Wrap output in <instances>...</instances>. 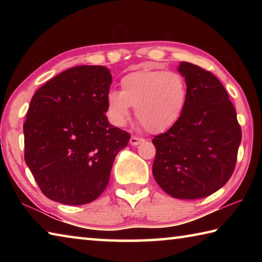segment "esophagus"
Wrapping results in <instances>:
<instances>
[{
  "instance_id": "34e87169",
  "label": "esophagus",
  "mask_w": 262,
  "mask_h": 262,
  "mask_svg": "<svg viewBox=\"0 0 262 262\" xmlns=\"http://www.w3.org/2000/svg\"><path fill=\"white\" fill-rule=\"evenodd\" d=\"M144 140L141 139V137H136V136H132L130 140H129V143L130 145H134V147H136V145L141 144L142 142H143Z\"/></svg>"
}]
</instances>
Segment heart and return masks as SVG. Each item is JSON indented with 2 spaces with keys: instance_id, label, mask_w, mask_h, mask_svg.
<instances>
[{
  "instance_id": "b5f03b06",
  "label": "heart",
  "mask_w": 262,
  "mask_h": 262,
  "mask_svg": "<svg viewBox=\"0 0 262 262\" xmlns=\"http://www.w3.org/2000/svg\"><path fill=\"white\" fill-rule=\"evenodd\" d=\"M120 84L121 91L106 95L107 115L114 126H125L135 107L145 129L159 134L179 121L187 104V84L177 73L144 68L125 75Z\"/></svg>"
}]
</instances>
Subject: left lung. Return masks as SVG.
<instances>
[{
  "mask_svg": "<svg viewBox=\"0 0 262 262\" xmlns=\"http://www.w3.org/2000/svg\"><path fill=\"white\" fill-rule=\"evenodd\" d=\"M178 72L187 84V104L176 125L152 140V174L176 199L208 196L232 176L242 129L229 95L215 75L189 62Z\"/></svg>",
  "mask_w": 262,
  "mask_h": 262,
  "instance_id": "obj_1",
  "label": "left lung"
}]
</instances>
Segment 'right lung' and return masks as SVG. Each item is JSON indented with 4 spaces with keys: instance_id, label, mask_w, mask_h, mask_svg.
I'll list each match as a JSON object with an SVG mask.
<instances>
[{
    "instance_id": "right-lung-1",
    "label": "right lung",
    "mask_w": 262,
    "mask_h": 262,
    "mask_svg": "<svg viewBox=\"0 0 262 262\" xmlns=\"http://www.w3.org/2000/svg\"><path fill=\"white\" fill-rule=\"evenodd\" d=\"M111 84L108 68L77 66L50 79L31 99L24 158L51 200L86 205L107 186L115 156L130 139L105 115Z\"/></svg>"
}]
</instances>
